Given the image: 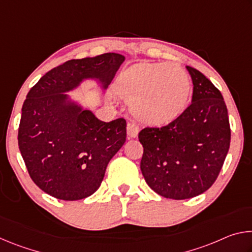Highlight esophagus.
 <instances>
[{
    "instance_id": "34e87169",
    "label": "esophagus",
    "mask_w": 252,
    "mask_h": 252,
    "mask_svg": "<svg viewBox=\"0 0 252 252\" xmlns=\"http://www.w3.org/2000/svg\"><path fill=\"white\" fill-rule=\"evenodd\" d=\"M126 133L129 135V138H136V135L139 133V126L135 122H129L126 126Z\"/></svg>"
}]
</instances>
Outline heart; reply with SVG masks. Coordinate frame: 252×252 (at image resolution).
Masks as SVG:
<instances>
[{
  "instance_id": "b5f03b06",
  "label": "heart",
  "mask_w": 252,
  "mask_h": 252,
  "mask_svg": "<svg viewBox=\"0 0 252 252\" xmlns=\"http://www.w3.org/2000/svg\"><path fill=\"white\" fill-rule=\"evenodd\" d=\"M116 90L132 102L133 113L144 123L163 126L186 109L191 80L182 66L174 63H139L123 71Z\"/></svg>"
}]
</instances>
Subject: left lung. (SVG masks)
Here are the masks:
<instances>
[{
	"mask_svg": "<svg viewBox=\"0 0 252 252\" xmlns=\"http://www.w3.org/2000/svg\"><path fill=\"white\" fill-rule=\"evenodd\" d=\"M187 70L193 83L192 103L168 126L139 132L144 180L158 194L174 200L197 197L215 183L231 138L221 92L200 71Z\"/></svg>",
	"mask_w": 252,
	"mask_h": 252,
	"instance_id": "8db88e82",
	"label": "left lung"
}]
</instances>
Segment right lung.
Here are the masks:
<instances>
[{"label":"right lung","mask_w":252,"mask_h":252,"mask_svg":"<svg viewBox=\"0 0 252 252\" xmlns=\"http://www.w3.org/2000/svg\"><path fill=\"white\" fill-rule=\"evenodd\" d=\"M125 57L104 53L70 60L45 73L22 106L19 149L33 182L52 197L74 201L95 192L126 138V121H100L69 99L85 79L106 89Z\"/></svg>","instance_id":"obj_1"}]
</instances>
